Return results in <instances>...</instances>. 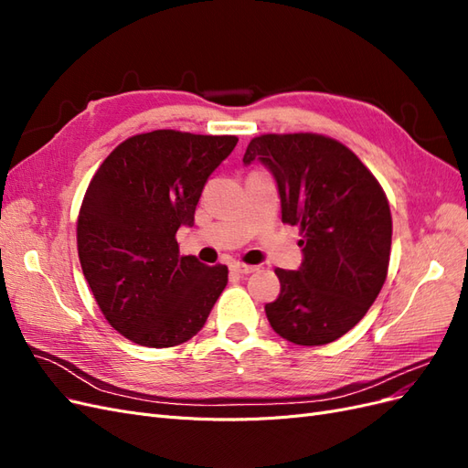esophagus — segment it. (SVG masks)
I'll list each match as a JSON object with an SVG mask.
<instances>
[{"label":"esophagus","instance_id":"esophagus-1","mask_svg":"<svg viewBox=\"0 0 468 468\" xmlns=\"http://www.w3.org/2000/svg\"><path fill=\"white\" fill-rule=\"evenodd\" d=\"M230 269L234 273H238V275H248V273H253L256 271V265H246V263H239V261H236V263H232L230 265Z\"/></svg>","mask_w":468,"mask_h":468}]
</instances>
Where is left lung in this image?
<instances>
[{"label":"left lung","mask_w":468,"mask_h":468,"mask_svg":"<svg viewBox=\"0 0 468 468\" xmlns=\"http://www.w3.org/2000/svg\"><path fill=\"white\" fill-rule=\"evenodd\" d=\"M263 164L281 197V218L301 226L303 263L275 269L271 328L296 346L347 334L385 285L392 218L387 195L363 162L334 138L310 133L253 138L244 164Z\"/></svg>","instance_id":"1"}]
</instances>
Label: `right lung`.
<instances>
[{"mask_svg":"<svg viewBox=\"0 0 468 468\" xmlns=\"http://www.w3.org/2000/svg\"><path fill=\"white\" fill-rule=\"evenodd\" d=\"M236 136L152 131L131 136L99 165L78 217L83 277L107 322L146 347L199 332L229 282V267L179 256L208 176Z\"/></svg>","mask_w":468,"mask_h":468,"instance_id":"add662e5","label":"right lung"}]
</instances>
